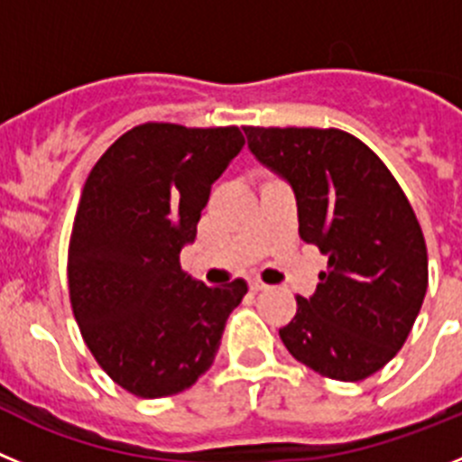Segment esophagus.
I'll list each match as a JSON object with an SVG mask.
<instances>
[{
	"mask_svg": "<svg viewBox=\"0 0 462 462\" xmlns=\"http://www.w3.org/2000/svg\"><path fill=\"white\" fill-rule=\"evenodd\" d=\"M248 285H251L253 292H262V290H267V285H264V282H260V281H251Z\"/></svg>",
	"mask_w": 462,
	"mask_h": 462,
	"instance_id": "34e87169",
	"label": "esophagus"
}]
</instances>
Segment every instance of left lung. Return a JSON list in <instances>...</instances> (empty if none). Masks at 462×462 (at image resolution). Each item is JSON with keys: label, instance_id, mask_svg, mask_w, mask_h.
<instances>
[{"label": "left lung", "instance_id": "1", "mask_svg": "<svg viewBox=\"0 0 462 462\" xmlns=\"http://www.w3.org/2000/svg\"><path fill=\"white\" fill-rule=\"evenodd\" d=\"M248 149L288 181L299 235L329 257L313 297L282 327L290 355L331 380L359 382L396 356L421 310L428 255L393 174L338 128H244Z\"/></svg>", "mask_w": 462, "mask_h": 462}]
</instances>
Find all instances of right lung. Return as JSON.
I'll return each instance as SVG.
<instances>
[{
  "instance_id": "right-lung-1",
  "label": "right lung",
  "mask_w": 462,
  "mask_h": 462,
  "mask_svg": "<svg viewBox=\"0 0 462 462\" xmlns=\"http://www.w3.org/2000/svg\"><path fill=\"white\" fill-rule=\"evenodd\" d=\"M236 126L143 124L87 177L69 244L70 306L103 371L163 398L209 371L246 281L207 288L181 272L214 184L241 147Z\"/></svg>"
}]
</instances>
